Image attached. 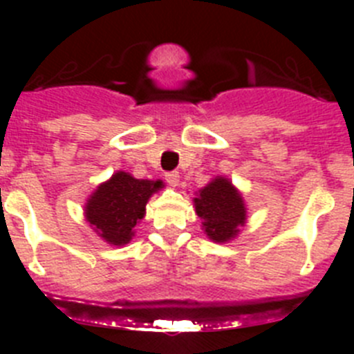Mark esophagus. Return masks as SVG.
<instances>
[{
	"label": "esophagus",
	"mask_w": 354,
	"mask_h": 354,
	"mask_svg": "<svg viewBox=\"0 0 354 354\" xmlns=\"http://www.w3.org/2000/svg\"><path fill=\"white\" fill-rule=\"evenodd\" d=\"M166 181L171 185V187H176V185L180 183V173H178V171L166 173Z\"/></svg>",
	"instance_id": "esophagus-1"
}]
</instances>
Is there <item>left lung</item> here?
<instances>
[{"label": "left lung", "mask_w": 354, "mask_h": 354, "mask_svg": "<svg viewBox=\"0 0 354 354\" xmlns=\"http://www.w3.org/2000/svg\"><path fill=\"white\" fill-rule=\"evenodd\" d=\"M194 205L195 212L202 219L203 231L216 243L233 240L240 233V227L245 226L243 197L227 178H214L207 187L198 190Z\"/></svg>", "instance_id": "obj_1"}]
</instances>
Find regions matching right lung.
Instances as JSON below:
<instances>
[{
  "mask_svg": "<svg viewBox=\"0 0 354 354\" xmlns=\"http://www.w3.org/2000/svg\"><path fill=\"white\" fill-rule=\"evenodd\" d=\"M162 187L160 180H137L124 171H118L88 197L85 219L109 245L130 243L133 227L144 219L149 198Z\"/></svg>",
  "mask_w": 354,
  "mask_h": 354,
  "instance_id": "1",
  "label": "right lung"
}]
</instances>
